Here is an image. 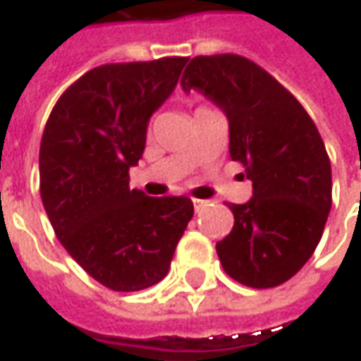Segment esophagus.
<instances>
[{
  "instance_id": "1",
  "label": "esophagus",
  "mask_w": 361,
  "mask_h": 361,
  "mask_svg": "<svg viewBox=\"0 0 361 361\" xmlns=\"http://www.w3.org/2000/svg\"><path fill=\"white\" fill-rule=\"evenodd\" d=\"M192 204H195V209H197V211H201L202 207L207 204V201H201V199H192Z\"/></svg>"
}]
</instances>
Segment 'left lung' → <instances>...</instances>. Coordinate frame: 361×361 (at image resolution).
Segmentation results:
<instances>
[{
    "label": "left lung",
    "mask_w": 361,
    "mask_h": 361,
    "mask_svg": "<svg viewBox=\"0 0 361 361\" xmlns=\"http://www.w3.org/2000/svg\"><path fill=\"white\" fill-rule=\"evenodd\" d=\"M229 120L231 159L245 166L253 197L229 204L231 233L216 243L223 269L257 289L285 283L313 255L331 209V164L303 106L255 62L197 56L180 78Z\"/></svg>",
    "instance_id": "8db88e82"
}]
</instances>
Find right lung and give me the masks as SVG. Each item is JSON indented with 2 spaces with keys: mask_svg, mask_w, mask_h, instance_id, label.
<instances>
[{
  "mask_svg": "<svg viewBox=\"0 0 361 361\" xmlns=\"http://www.w3.org/2000/svg\"><path fill=\"white\" fill-rule=\"evenodd\" d=\"M187 62L94 68L60 96L42 136L39 192L49 223L78 265L114 291L164 279L195 213L188 197H148L128 185L150 116Z\"/></svg>",
  "mask_w": 361,
  "mask_h": 361,
  "instance_id": "obj_1",
  "label": "right lung"
}]
</instances>
